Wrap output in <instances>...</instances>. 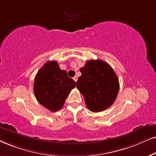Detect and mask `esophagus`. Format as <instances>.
I'll return each mask as SVG.
<instances>
[{
	"instance_id": "esophagus-1",
	"label": "esophagus",
	"mask_w": 156,
	"mask_h": 156,
	"mask_svg": "<svg viewBox=\"0 0 156 156\" xmlns=\"http://www.w3.org/2000/svg\"><path fill=\"white\" fill-rule=\"evenodd\" d=\"M73 79L76 82H77V80H78V77L75 76V77H73Z\"/></svg>"
}]
</instances>
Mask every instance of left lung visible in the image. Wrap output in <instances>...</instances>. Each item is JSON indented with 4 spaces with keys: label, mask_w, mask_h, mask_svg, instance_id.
Returning a JSON list of instances; mask_svg holds the SVG:
<instances>
[{
    "label": "left lung",
    "mask_w": 156,
    "mask_h": 156,
    "mask_svg": "<svg viewBox=\"0 0 156 156\" xmlns=\"http://www.w3.org/2000/svg\"><path fill=\"white\" fill-rule=\"evenodd\" d=\"M80 70L76 87L87 108L97 113L111 106L119 90L118 76L111 66L102 60H90Z\"/></svg>",
    "instance_id": "8db88e82"
}]
</instances>
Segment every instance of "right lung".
<instances>
[{"mask_svg": "<svg viewBox=\"0 0 156 156\" xmlns=\"http://www.w3.org/2000/svg\"><path fill=\"white\" fill-rule=\"evenodd\" d=\"M76 86L66 70H61L57 61H48L37 73L33 90L37 101L49 111L62 108L66 98Z\"/></svg>", "mask_w": 156, "mask_h": 156, "instance_id": "right-lung-1", "label": "right lung"}]
</instances>
